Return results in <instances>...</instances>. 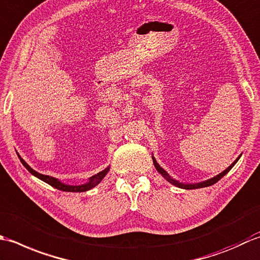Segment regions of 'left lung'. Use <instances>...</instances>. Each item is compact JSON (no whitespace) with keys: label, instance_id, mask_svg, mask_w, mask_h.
<instances>
[{"label":"left lung","instance_id":"1","mask_svg":"<svg viewBox=\"0 0 260 260\" xmlns=\"http://www.w3.org/2000/svg\"><path fill=\"white\" fill-rule=\"evenodd\" d=\"M18 157L21 158L19 155H18ZM239 158H240V156L238 157L237 159H236L234 162H232L229 167H228V168L225 169V171L220 173L219 175H216V176L208 179V181L200 182V183H194V184H185V183H181V182L176 181V179H174L172 176H169V174L165 171V169L160 167V165L157 162V160L155 159V157H153V156H152V161H153V165H155V167H156V169H157V172L160 173L161 176H162L164 178H166L167 182H169L171 184L175 185V186H177V187H179V188H184V189H195V188H202V187H206V186H211V185H213V184H215L218 181H220V179H221L222 177H223L225 174L229 173L230 169L236 165L237 161L239 160Z\"/></svg>","mask_w":260,"mask_h":260}]
</instances>
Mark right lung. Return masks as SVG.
I'll return each mask as SVG.
<instances>
[{
	"instance_id": "1",
	"label": "right lung",
	"mask_w": 260,
	"mask_h": 260,
	"mask_svg": "<svg viewBox=\"0 0 260 260\" xmlns=\"http://www.w3.org/2000/svg\"><path fill=\"white\" fill-rule=\"evenodd\" d=\"M21 162H22V165L28 169V171L34 175V176L38 177L39 179H41V181H44L45 183L49 184L50 186L55 187L57 189L59 190H63V192H86V190H89L92 189L93 187L96 186L98 184H100V182L102 181V179L105 177V175H107L110 171V167H107L105 169H103L102 172H100L98 174L93 175L92 177L88 178V181L86 183L84 184H81V185H68V184H65L60 182L59 179H57L55 177H51V176H48V175H42L38 172H36L35 169L31 168L28 164H26L22 158H20Z\"/></svg>"
}]
</instances>
